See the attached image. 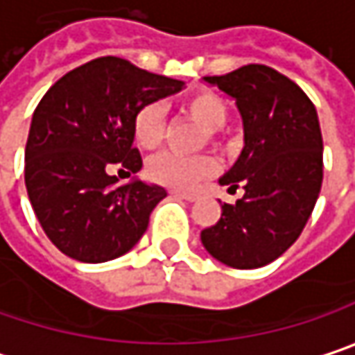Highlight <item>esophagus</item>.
<instances>
[{
	"instance_id": "esophagus-1",
	"label": "esophagus",
	"mask_w": 355,
	"mask_h": 355,
	"mask_svg": "<svg viewBox=\"0 0 355 355\" xmlns=\"http://www.w3.org/2000/svg\"><path fill=\"white\" fill-rule=\"evenodd\" d=\"M173 195L178 197V199H184V201H197L199 199V195L197 193H189V191H173Z\"/></svg>"
}]
</instances>
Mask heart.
Returning <instances> with one entry per match:
<instances>
[{
	"instance_id": "obj_1",
	"label": "heart",
	"mask_w": 355,
	"mask_h": 355,
	"mask_svg": "<svg viewBox=\"0 0 355 355\" xmlns=\"http://www.w3.org/2000/svg\"><path fill=\"white\" fill-rule=\"evenodd\" d=\"M180 110L189 119H193L199 128L207 132L211 142H215V132L225 125L230 115L223 97H219L209 89H199L187 95L180 103ZM164 132H166V119H164V107L160 103H146L132 119L134 142L142 150H156L164 140ZM146 173L154 182L164 184L168 189L193 191L201 187L205 180L215 177L217 162L207 154L182 158L173 152H162L148 160Z\"/></svg>"
}]
</instances>
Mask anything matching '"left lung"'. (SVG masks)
<instances>
[{"label":"left lung","mask_w":355,"mask_h":355,"mask_svg":"<svg viewBox=\"0 0 355 355\" xmlns=\"http://www.w3.org/2000/svg\"><path fill=\"white\" fill-rule=\"evenodd\" d=\"M236 101L243 148L219 178L243 187L236 205L201 232V242L225 266L250 270L282 256L301 236L323 180V138L317 110L305 91L264 64H248L221 77H203Z\"/></svg>","instance_id":"1"}]
</instances>
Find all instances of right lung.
Returning <instances> with one entry per match:
<instances>
[{"instance_id": "add662e5", "label": "right lung", "mask_w": 355, "mask_h": 355, "mask_svg": "<svg viewBox=\"0 0 355 355\" xmlns=\"http://www.w3.org/2000/svg\"><path fill=\"white\" fill-rule=\"evenodd\" d=\"M182 89V81L101 56L46 91L32 115L24 177L32 209L62 254L99 264L140 242L166 191L138 177L117 184L110 171L142 168L134 115Z\"/></svg>"}]
</instances>
